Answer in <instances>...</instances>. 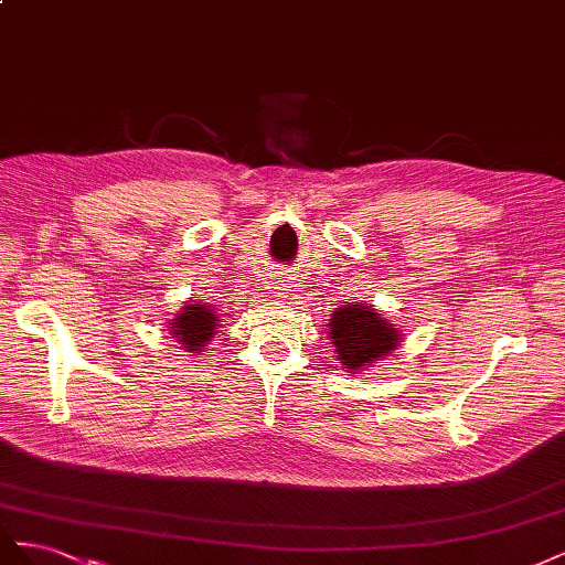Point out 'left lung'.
I'll use <instances>...</instances> for the list:
<instances>
[{
  "instance_id": "obj_1",
  "label": "left lung",
  "mask_w": 565,
  "mask_h": 565,
  "mask_svg": "<svg viewBox=\"0 0 565 565\" xmlns=\"http://www.w3.org/2000/svg\"><path fill=\"white\" fill-rule=\"evenodd\" d=\"M330 339L341 365L351 374H361L401 347L398 324L382 318L377 309L361 301H344L330 318Z\"/></svg>"
}]
</instances>
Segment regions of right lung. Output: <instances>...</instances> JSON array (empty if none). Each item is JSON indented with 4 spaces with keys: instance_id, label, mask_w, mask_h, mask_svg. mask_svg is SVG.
Segmentation results:
<instances>
[{
    "instance_id": "add662e5",
    "label": "right lung",
    "mask_w": 565,
    "mask_h": 565,
    "mask_svg": "<svg viewBox=\"0 0 565 565\" xmlns=\"http://www.w3.org/2000/svg\"><path fill=\"white\" fill-rule=\"evenodd\" d=\"M218 313L210 303H185L183 309L169 322V334L177 339L183 351L198 355L210 344L218 330Z\"/></svg>"
}]
</instances>
